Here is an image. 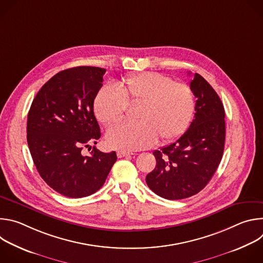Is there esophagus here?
Listing matches in <instances>:
<instances>
[{
  "mask_svg": "<svg viewBox=\"0 0 263 263\" xmlns=\"http://www.w3.org/2000/svg\"><path fill=\"white\" fill-rule=\"evenodd\" d=\"M117 155H118L119 158H123V157H128V156L132 155V153H129V152H126V151H118Z\"/></svg>",
  "mask_w": 263,
  "mask_h": 263,
  "instance_id": "esophagus-1",
  "label": "esophagus"
}]
</instances>
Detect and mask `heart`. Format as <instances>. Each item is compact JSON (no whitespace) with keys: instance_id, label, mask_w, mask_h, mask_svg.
<instances>
[{"instance_id":"heart-1","label":"heart","mask_w":263,"mask_h":263,"mask_svg":"<svg viewBox=\"0 0 263 263\" xmlns=\"http://www.w3.org/2000/svg\"><path fill=\"white\" fill-rule=\"evenodd\" d=\"M129 105H140L139 122L119 123L106 134L109 146L124 151L151 146L157 138L168 142L179 137L194 117L196 102L189 85L176 83L159 72L145 71L127 77L119 88L102 87L93 107L98 120L110 126L125 117Z\"/></svg>"}]
</instances>
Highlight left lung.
Wrapping results in <instances>:
<instances>
[{
    "instance_id": "left-lung-1",
    "label": "left lung",
    "mask_w": 263,
    "mask_h": 263,
    "mask_svg": "<svg viewBox=\"0 0 263 263\" xmlns=\"http://www.w3.org/2000/svg\"><path fill=\"white\" fill-rule=\"evenodd\" d=\"M191 88L197 98L190 128L171 144L153 152L156 167L146 175L147 186L167 200L190 198L208 184L223 153L224 109L211 85L195 73Z\"/></svg>"
}]
</instances>
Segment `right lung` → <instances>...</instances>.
Returning <instances> with one entry per match:
<instances>
[{
	"mask_svg": "<svg viewBox=\"0 0 263 263\" xmlns=\"http://www.w3.org/2000/svg\"><path fill=\"white\" fill-rule=\"evenodd\" d=\"M106 69L77 66L56 73L37 92L27 121V141L34 164L45 182L67 198H83L99 191L117 161V153L93 146L100 127L93 102ZM91 147V146H90Z\"/></svg>",
	"mask_w": 263,
	"mask_h": 263,
	"instance_id": "obj_1",
	"label": "right lung"
}]
</instances>
